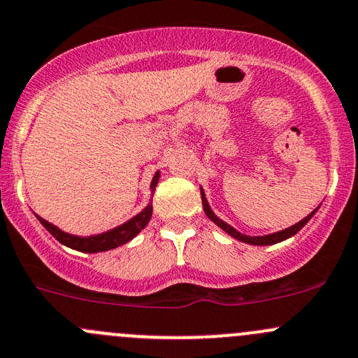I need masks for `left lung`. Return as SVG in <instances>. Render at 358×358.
<instances>
[{"label": "left lung", "mask_w": 358, "mask_h": 358, "mask_svg": "<svg viewBox=\"0 0 358 358\" xmlns=\"http://www.w3.org/2000/svg\"><path fill=\"white\" fill-rule=\"evenodd\" d=\"M201 197H202V206H204L206 216H208L209 220L213 221L214 224H216V227H220L224 233H228L229 236H233V238L240 240V242H243V243H250V245H273V243L283 242V240L289 238V236H293V235H295V233H299L300 229L306 227L307 221L310 220V217L315 214V210H317V209L312 210V213L308 214V216L303 217L302 221H299V223L293 224V227H289L287 229H281V231L271 233V235H264V236H248V235H243V233L236 231L235 228L229 227L228 223H224L223 220H220V217H217L216 214H214L213 210H210L209 204H208V199H206V194H204V190H202V189H201Z\"/></svg>", "instance_id": "left-lung-1"}]
</instances>
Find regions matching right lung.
Listing matches in <instances>:
<instances>
[{"label": "right lung", "mask_w": 358, "mask_h": 358, "mask_svg": "<svg viewBox=\"0 0 358 358\" xmlns=\"http://www.w3.org/2000/svg\"><path fill=\"white\" fill-rule=\"evenodd\" d=\"M157 180H159V171H156L152 182H150V190L156 189ZM150 216H152V204H149L148 208H145L144 210H141L137 216H134L130 221H127V223L120 224V227L113 228L106 233H101V235H92V236L70 235V233L62 231V229H59L58 227H55V224L48 223V221L43 220L41 216H37V220L41 221V224H43V227L46 228L48 231H50L59 243L73 248V250L94 254V252L111 250V248H116V247L123 245V243L130 242L134 236H137L142 229L148 227Z\"/></svg>", "instance_id": "1"}]
</instances>
